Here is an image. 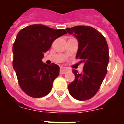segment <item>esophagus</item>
<instances>
[{
	"label": "esophagus",
	"instance_id": "obj_1",
	"mask_svg": "<svg viewBox=\"0 0 124 124\" xmlns=\"http://www.w3.org/2000/svg\"><path fill=\"white\" fill-rule=\"evenodd\" d=\"M68 71V69L66 68H64V67L60 68V74H66Z\"/></svg>",
	"mask_w": 124,
	"mask_h": 124
}]
</instances>
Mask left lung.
I'll use <instances>...</instances> for the list:
<instances>
[{
  "mask_svg": "<svg viewBox=\"0 0 124 124\" xmlns=\"http://www.w3.org/2000/svg\"><path fill=\"white\" fill-rule=\"evenodd\" d=\"M66 30L77 39L76 58L84 64L81 73L73 69L75 79L68 85L69 93L77 100H88L98 91L107 73L109 61L107 41L99 31L89 26H76Z\"/></svg>",
  "mask_w": 124,
  "mask_h": 124,
  "instance_id": "left-lung-1",
  "label": "left lung"
}]
</instances>
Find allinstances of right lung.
I'll return each instance as SVG.
<instances>
[{"label": "right lung", "instance_id": "add662e5", "mask_svg": "<svg viewBox=\"0 0 124 124\" xmlns=\"http://www.w3.org/2000/svg\"><path fill=\"white\" fill-rule=\"evenodd\" d=\"M64 34V30L43 25H30L17 34L12 48L13 68L20 86L30 97L40 98L51 91L60 67L54 63L45 64L41 60L54 40Z\"/></svg>", "mask_w": 124, "mask_h": 124}]
</instances>
